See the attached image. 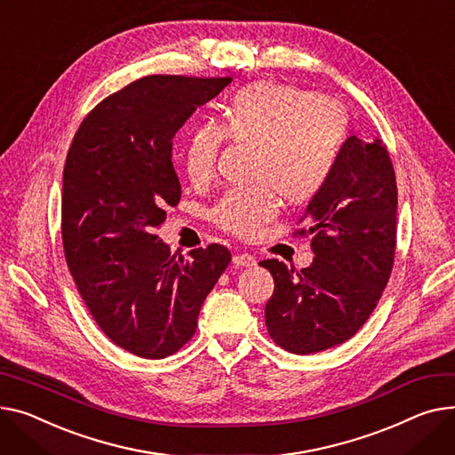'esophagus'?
Wrapping results in <instances>:
<instances>
[{
    "instance_id": "esophagus-1",
    "label": "esophagus",
    "mask_w": 455,
    "mask_h": 455,
    "mask_svg": "<svg viewBox=\"0 0 455 455\" xmlns=\"http://www.w3.org/2000/svg\"><path fill=\"white\" fill-rule=\"evenodd\" d=\"M232 263L235 267H254L256 265V258L252 254H249V252H239V254H234Z\"/></svg>"
}]
</instances>
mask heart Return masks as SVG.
Listing matches in <instances>:
<instances>
[{
    "label": "heart",
    "mask_w": 455,
    "mask_h": 455,
    "mask_svg": "<svg viewBox=\"0 0 455 455\" xmlns=\"http://www.w3.org/2000/svg\"><path fill=\"white\" fill-rule=\"evenodd\" d=\"M347 130V115L332 99L287 84L256 82L237 89L221 123L201 124L187 139L183 168L196 187L216 173L223 137L256 149L251 179L212 208V221L237 237H252L275 220L278 196L289 204L316 199L335 172Z\"/></svg>",
    "instance_id": "1"
}]
</instances>
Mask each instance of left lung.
<instances>
[{
  "instance_id": "8db88e82",
  "label": "left lung",
  "mask_w": 455,
  "mask_h": 455,
  "mask_svg": "<svg viewBox=\"0 0 455 455\" xmlns=\"http://www.w3.org/2000/svg\"><path fill=\"white\" fill-rule=\"evenodd\" d=\"M311 225L315 259L287 268L263 259L275 278L265 306L270 339L285 351L311 355L344 344L366 323L387 285L397 245V180L387 148L375 137H349L323 192L299 220Z\"/></svg>"
}]
</instances>
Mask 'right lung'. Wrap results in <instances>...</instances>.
I'll return each mask as SVG.
<instances>
[{"mask_svg":"<svg viewBox=\"0 0 455 455\" xmlns=\"http://www.w3.org/2000/svg\"><path fill=\"white\" fill-rule=\"evenodd\" d=\"M230 76H142L91 109L68 151L62 243L73 282L104 335L137 356L164 358L196 332L230 263L212 243L188 259L157 235L180 199L172 139Z\"/></svg>","mask_w":455,"mask_h":455,"instance_id":"obj_1","label":"right lung"}]
</instances>
